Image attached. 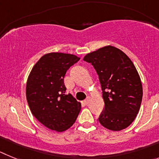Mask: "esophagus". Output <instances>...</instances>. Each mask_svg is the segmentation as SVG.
<instances>
[{
    "instance_id": "34e87169",
    "label": "esophagus",
    "mask_w": 159,
    "mask_h": 159,
    "mask_svg": "<svg viewBox=\"0 0 159 159\" xmlns=\"http://www.w3.org/2000/svg\"><path fill=\"white\" fill-rule=\"evenodd\" d=\"M89 102H90V99H89V98H87L84 101V103H85V105H89Z\"/></svg>"
}]
</instances>
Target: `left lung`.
<instances>
[{"label": "left lung", "mask_w": 159, "mask_h": 159, "mask_svg": "<svg viewBox=\"0 0 159 159\" xmlns=\"http://www.w3.org/2000/svg\"><path fill=\"white\" fill-rule=\"evenodd\" d=\"M83 60L96 70L102 90L104 108L99 122L118 131L128 127L140 109L143 86L134 65L127 55L114 46L88 53Z\"/></svg>", "instance_id": "1"}]
</instances>
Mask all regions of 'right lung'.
<instances>
[{"label":"right lung","instance_id":"1","mask_svg":"<svg viewBox=\"0 0 159 159\" xmlns=\"http://www.w3.org/2000/svg\"><path fill=\"white\" fill-rule=\"evenodd\" d=\"M80 60L75 55L50 53L41 57L29 76L26 98L33 115L47 128L58 132L75 122L81 103L66 94V71Z\"/></svg>","mask_w":159,"mask_h":159}]
</instances>
